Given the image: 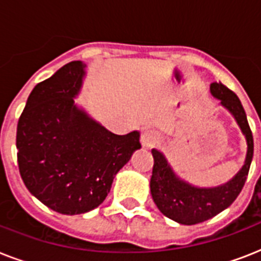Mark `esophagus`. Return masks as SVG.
Segmentation results:
<instances>
[{
    "mask_svg": "<svg viewBox=\"0 0 261 261\" xmlns=\"http://www.w3.org/2000/svg\"><path fill=\"white\" fill-rule=\"evenodd\" d=\"M141 142H142L143 147H153L155 143L159 142V135L151 130L143 131L142 135H141Z\"/></svg>",
    "mask_w": 261,
    "mask_h": 261,
    "instance_id": "esophagus-1",
    "label": "esophagus"
}]
</instances>
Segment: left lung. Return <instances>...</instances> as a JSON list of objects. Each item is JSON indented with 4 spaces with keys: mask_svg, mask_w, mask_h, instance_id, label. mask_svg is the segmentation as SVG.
I'll use <instances>...</instances> for the list:
<instances>
[{
    "mask_svg": "<svg viewBox=\"0 0 261 261\" xmlns=\"http://www.w3.org/2000/svg\"><path fill=\"white\" fill-rule=\"evenodd\" d=\"M210 90L211 94L219 98L221 104L234 116L236 122L245 135L248 145L247 157L243 168L230 181L213 188H199L177 177L161 151L155 149L151 150L154 159L150 178L153 200L165 217L181 225L204 222L230 206L243 190L253 157V137L248 124L247 114L237 94L222 83H213Z\"/></svg>",
    "mask_w": 261,
    "mask_h": 261,
    "instance_id": "1",
    "label": "left lung"
}]
</instances>
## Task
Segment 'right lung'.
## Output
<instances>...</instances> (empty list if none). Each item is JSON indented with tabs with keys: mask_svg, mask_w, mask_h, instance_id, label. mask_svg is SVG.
Listing matches in <instances>:
<instances>
[{
	"mask_svg": "<svg viewBox=\"0 0 261 261\" xmlns=\"http://www.w3.org/2000/svg\"><path fill=\"white\" fill-rule=\"evenodd\" d=\"M85 63L73 61L31 92L17 123L18 171L35 198L61 214L100 206L115 174L135 150L139 133L116 135L74 104Z\"/></svg>",
	"mask_w": 261,
	"mask_h": 261,
	"instance_id": "add662e5",
	"label": "right lung"
}]
</instances>
